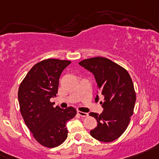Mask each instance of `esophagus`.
Listing matches in <instances>:
<instances>
[{
    "instance_id": "34e87169",
    "label": "esophagus",
    "mask_w": 159,
    "mask_h": 159,
    "mask_svg": "<svg viewBox=\"0 0 159 159\" xmlns=\"http://www.w3.org/2000/svg\"><path fill=\"white\" fill-rule=\"evenodd\" d=\"M77 113H78V114L81 117H88V114L87 112H83V111H77Z\"/></svg>"
}]
</instances>
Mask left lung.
Segmentation results:
<instances>
[{"mask_svg":"<svg viewBox=\"0 0 159 159\" xmlns=\"http://www.w3.org/2000/svg\"><path fill=\"white\" fill-rule=\"evenodd\" d=\"M78 64L93 75L97 84L95 100H99V93L104 97L100 101L102 112L89 113L97 121L90 135L101 142H111L125 131L134 113L136 93L131 78L124 68L104 57L87 59Z\"/></svg>","mask_w":159,"mask_h":159,"instance_id":"1","label":"left lung"}]
</instances>
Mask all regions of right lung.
Returning <instances> with one entry per match:
<instances>
[{
    "mask_svg": "<svg viewBox=\"0 0 159 159\" xmlns=\"http://www.w3.org/2000/svg\"><path fill=\"white\" fill-rule=\"evenodd\" d=\"M70 61L48 59L35 64L26 75L18 91L20 111L33 137L42 146L53 148L67 138L66 122L74 118L73 107H53L59 80Z\"/></svg>",
    "mask_w": 159,
    "mask_h": 159,
    "instance_id": "right-lung-1",
    "label": "right lung"
}]
</instances>
